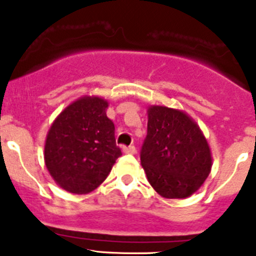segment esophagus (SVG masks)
I'll return each mask as SVG.
<instances>
[{"label":"esophagus","instance_id":"obj_1","mask_svg":"<svg viewBox=\"0 0 256 256\" xmlns=\"http://www.w3.org/2000/svg\"><path fill=\"white\" fill-rule=\"evenodd\" d=\"M123 151L126 154H136V148L133 144H130V146H124Z\"/></svg>","mask_w":256,"mask_h":256}]
</instances>
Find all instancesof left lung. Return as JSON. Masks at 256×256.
<instances>
[{"mask_svg": "<svg viewBox=\"0 0 256 256\" xmlns=\"http://www.w3.org/2000/svg\"><path fill=\"white\" fill-rule=\"evenodd\" d=\"M140 156L150 184L166 198L195 194L212 169L210 148L198 124L165 106L148 108V136Z\"/></svg>", "mask_w": 256, "mask_h": 256, "instance_id": "obj_1", "label": "left lung"}]
</instances>
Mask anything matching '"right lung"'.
I'll return each mask as SVG.
<instances>
[{"label": "right lung", "mask_w": 256, "mask_h": 256, "mask_svg": "<svg viewBox=\"0 0 256 256\" xmlns=\"http://www.w3.org/2000/svg\"><path fill=\"white\" fill-rule=\"evenodd\" d=\"M106 108L108 102L100 97H83L68 106L50 128L44 162L52 178L65 191H94L122 155Z\"/></svg>", "instance_id": "obj_1"}]
</instances>
